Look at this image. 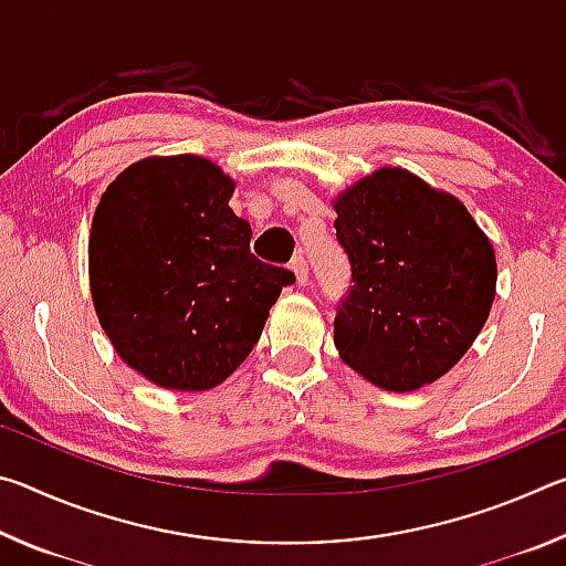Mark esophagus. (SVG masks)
Here are the masks:
<instances>
[{"instance_id":"esophagus-1","label":"esophagus","mask_w":566,"mask_h":566,"mask_svg":"<svg viewBox=\"0 0 566 566\" xmlns=\"http://www.w3.org/2000/svg\"><path fill=\"white\" fill-rule=\"evenodd\" d=\"M292 272H294L296 282H300V284H306V280H310V264H306L302 254H296L292 260Z\"/></svg>"}]
</instances>
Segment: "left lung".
Here are the masks:
<instances>
[{
	"instance_id": "left-lung-1",
	"label": "left lung",
	"mask_w": 566,
	"mask_h": 566,
	"mask_svg": "<svg viewBox=\"0 0 566 566\" xmlns=\"http://www.w3.org/2000/svg\"><path fill=\"white\" fill-rule=\"evenodd\" d=\"M334 209L354 282L334 317L339 357L387 391L432 385L490 317L492 242L457 197L399 167L359 179Z\"/></svg>"
}]
</instances>
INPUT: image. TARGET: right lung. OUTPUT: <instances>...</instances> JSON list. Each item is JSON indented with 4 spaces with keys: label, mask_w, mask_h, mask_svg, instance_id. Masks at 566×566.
I'll list each match as a JSON object with an SVG mask.
<instances>
[{
    "label": "right lung",
    "mask_w": 566,
    "mask_h": 566,
    "mask_svg": "<svg viewBox=\"0 0 566 566\" xmlns=\"http://www.w3.org/2000/svg\"><path fill=\"white\" fill-rule=\"evenodd\" d=\"M234 181L205 157H149L99 199L90 290L112 347L157 387L207 391L260 342L294 274L249 252Z\"/></svg>",
    "instance_id": "obj_1"
}]
</instances>
